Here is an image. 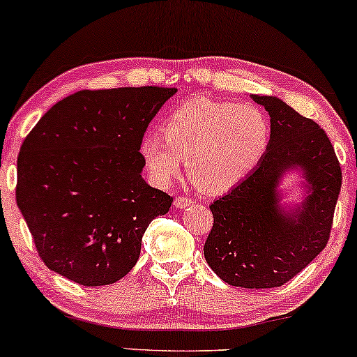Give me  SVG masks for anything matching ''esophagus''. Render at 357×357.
I'll return each instance as SVG.
<instances>
[{
    "instance_id": "34e87169",
    "label": "esophagus",
    "mask_w": 357,
    "mask_h": 357,
    "mask_svg": "<svg viewBox=\"0 0 357 357\" xmlns=\"http://www.w3.org/2000/svg\"><path fill=\"white\" fill-rule=\"evenodd\" d=\"M174 204H175V208H182L183 209V208L192 206L193 199L192 198H187V197H178V198H175Z\"/></svg>"
}]
</instances>
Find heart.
<instances>
[{"label": "heart", "instance_id": "1", "mask_svg": "<svg viewBox=\"0 0 357 357\" xmlns=\"http://www.w3.org/2000/svg\"><path fill=\"white\" fill-rule=\"evenodd\" d=\"M164 139L143 136L139 155L155 182L167 185L188 160L193 183L206 193H226L260 162L270 125L260 109L199 97L177 107L162 125Z\"/></svg>", "mask_w": 357, "mask_h": 357}]
</instances>
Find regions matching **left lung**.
<instances>
[{
	"instance_id": "obj_1",
	"label": "left lung",
	"mask_w": 357,
	"mask_h": 357,
	"mask_svg": "<svg viewBox=\"0 0 357 357\" xmlns=\"http://www.w3.org/2000/svg\"><path fill=\"white\" fill-rule=\"evenodd\" d=\"M270 115L271 135L258 167L216 199L204 258L227 284L280 287L326 247L341 188V167L328 136L278 97L252 96ZM301 167L310 183L302 208L279 204L280 177Z\"/></svg>"
}]
</instances>
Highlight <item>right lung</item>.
<instances>
[{"label": "right lung", "mask_w": 357, "mask_h": 357, "mask_svg": "<svg viewBox=\"0 0 357 357\" xmlns=\"http://www.w3.org/2000/svg\"><path fill=\"white\" fill-rule=\"evenodd\" d=\"M175 87L77 91L26 136L16 202L42 261L82 286L128 275L141 238L174 198L149 187L139 143Z\"/></svg>", "instance_id": "right-lung-1"}]
</instances>
